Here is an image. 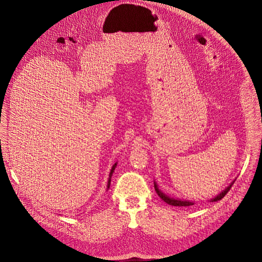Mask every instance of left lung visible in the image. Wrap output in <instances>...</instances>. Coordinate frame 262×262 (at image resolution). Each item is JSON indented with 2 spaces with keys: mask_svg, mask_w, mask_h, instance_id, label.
Returning <instances> with one entry per match:
<instances>
[{
  "mask_svg": "<svg viewBox=\"0 0 262 262\" xmlns=\"http://www.w3.org/2000/svg\"><path fill=\"white\" fill-rule=\"evenodd\" d=\"M233 183H234V181L231 182L225 190H224L222 193H220L217 196H215L214 198H212L210 201H211V202H215V201H219V200H221L222 198H224V196H225V195L229 192V190L231 189V185H232ZM155 189H156L157 194L160 196V198H161L162 200H164L166 203H168L169 205H172V206H191V205H194V204H195L193 201L180 200V199H177V198L175 199V198H172V197L166 195L165 193H163V192L159 189V186H158V184H157L156 181H155Z\"/></svg>",
  "mask_w": 262,
  "mask_h": 262,
  "instance_id": "1",
  "label": "left lung"
}]
</instances>
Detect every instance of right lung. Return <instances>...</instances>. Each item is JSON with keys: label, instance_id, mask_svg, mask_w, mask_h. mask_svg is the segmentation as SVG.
Returning <instances> with one entry per match:
<instances>
[{"label": "right lung", "instance_id": "right-lung-1", "mask_svg": "<svg viewBox=\"0 0 262 262\" xmlns=\"http://www.w3.org/2000/svg\"><path fill=\"white\" fill-rule=\"evenodd\" d=\"M116 166H117V163H115V164L113 165V167H112V169H111V172H110V175H108V181H107V188H106V189H108V188H110V184H111V178H112V175H113V172H114V170H115Z\"/></svg>", "mask_w": 262, "mask_h": 262}]
</instances>
